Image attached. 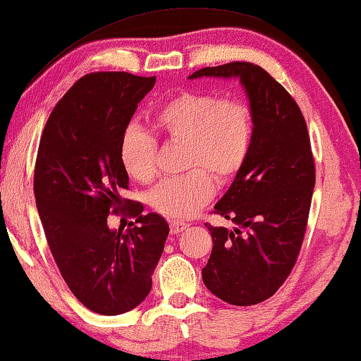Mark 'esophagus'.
Segmentation results:
<instances>
[{
	"instance_id": "1",
	"label": "esophagus",
	"mask_w": 361,
	"mask_h": 361,
	"mask_svg": "<svg viewBox=\"0 0 361 361\" xmlns=\"http://www.w3.org/2000/svg\"><path fill=\"white\" fill-rule=\"evenodd\" d=\"M171 234H179V232L185 231L188 224L187 223H182V221H171Z\"/></svg>"
}]
</instances>
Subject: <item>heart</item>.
I'll use <instances>...</instances> for the list:
<instances>
[{
	"label": "heart",
	"instance_id": "b5f03b06",
	"mask_svg": "<svg viewBox=\"0 0 361 361\" xmlns=\"http://www.w3.org/2000/svg\"><path fill=\"white\" fill-rule=\"evenodd\" d=\"M153 126L169 140L185 143L184 168L192 169L149 193L154 212L174 221L192 218L209 202L214 192L212 176L218 184L234 179L252 148L250 108L209 92L177 93L157 111ZM157 138L147 129L127 127L119 148L126 173L140 184L152 182L157 176Z\"/></svg>",
	"mask_w": 361,
	"mask_h": 361
}]
</instances>
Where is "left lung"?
I'll list each match as a JSON object with an SVG mask.
<instances>
[{"instance_id": "8db88e82", "label": "left lung", "mask_w": 361, "mask_h": 361, "mask_svg": "<svg viewBox=\"0 0 361 361\" xmlns=\"http://www.w3.org/2000/svg\"><path fill=\"white\" fill-rule=\"evenodd\" d=\"M200 77L237 79L250 103V153L214 204L235 227L207 224L213 250L202 269L209 292L248 307L274 295L297 262L314 187L312 145L298 104L263 68L234 61L188 79Z\"/></svg>"}]
</instances>
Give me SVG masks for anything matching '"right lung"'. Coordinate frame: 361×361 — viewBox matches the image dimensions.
Returning a JSON list of instances; mask_svg holds the SVG:
<instances>
[{"mask_svg":"<svg viewBox=\"0 0 361 361\" xmlns=\"http://www.w3.org/2000/svg\"><path fill=\"white\" fill-rule=\"evenodd\" d=\"M154 82L129 72L82 77L51 111L38 147L33 192L48 245L71 292L99 314L145 300L169 234L163 216L121 197L129 188L121 138ZM124 202L137 226L111 230L109 212Z\"/></svg>","mask_w":361,"mask_h":361,"instance_id":"right-lung-1","label":"right lung"}]
</instances>
